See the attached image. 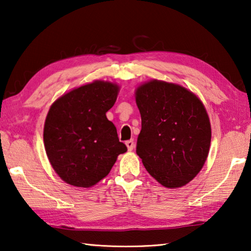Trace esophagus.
I'll return each instance as SVG.
<instances>
[{
	"mask_svg": "<svg viewBox=\"0 0 251 251\" xmlns=\"http://www.w3.org/2000/svg\"><path fill=\"white\" fill-rule=\"evenodd\" d=\"M126 146H127V148H128V151H133L134 150V146H135V143H134V141L133 139H129V141H127L126 143Z\"/></svg>",
	"mask_w": 251,
	"mask_h": 251,
	"instance_id": "esophagus-1",
	"label": "esophagus"
}]
</instances>
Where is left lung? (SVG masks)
Wrapping results in <instances>:
<instances>
[{
  "mask_svg": "<svg viewBox=\"0 0 251 251\" xmlns=\"http://www.w3.org/2000/svg\"><path fill=\"white\" fill-rule=\"evenodd\" d=\"M142 130L136 152L146 171L167 188L185 186L209 152L211 128L201 100L180 85L152 79L136 90Z\"/></svg>",
  "mask_w": 251,
  "mask_h": 251,
  "instance_id": "left-lung-1",
  "label": "left lung"
}]
</instances>
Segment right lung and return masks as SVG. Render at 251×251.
Listing matches in <instances>:
<instances>
[{"label":"right lung","mask_w":251,"mask_h":251,"mask_svg":"<svg viewBox=\"0 0 251 251\" xmlns=\"http://www.w3.org/2000/svg\"><path fill=\"white\" fill-rule=\"evenodd\" d=\"M120 87L104 80L83 85L50 106L44 125V146L54 171L67 184L92 187L108 175L117 156L127 151L106 112Z\"/></svg>","instance_id":"add662e5"}]
</instances>
